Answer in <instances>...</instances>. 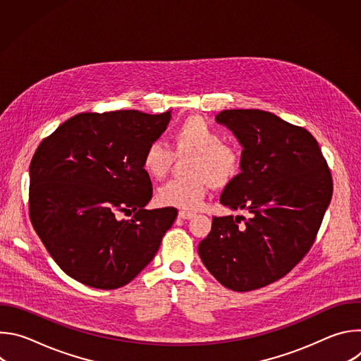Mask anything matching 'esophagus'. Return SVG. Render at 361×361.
Wrapping results in <instances>:
<instances>
[{
	"label": "esophagus",
	"instance_id": "esophagus-1",
	"mask_svg": "<svg viewBox=\"0 0 361 361\" xmlns=\"http://www.w3.org/2000/svg\"><path fill=\"white\" fill-rule=\"evenodd\" d=\"M178 217H180V219H183V220H190V219H192V217H194V213H191V212H185V210H181V212L178 213Z\"/></svg>",
	"mask_w": 361,
	"mask_h": 361
}]
</instances>
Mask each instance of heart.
<instances>
[{
    "mask_svg": "<svg viewBox=\"0 0 361 361\" xmlns=\"http://www.w3.org/2000/svg\"><path fill=\"white\" fill-rule=\"evenodd\" d=\"M224 134L201 117L184 120L173 133L171 144L177 156L191 154L190 178H173L157 191V198L164 205L194 210L198 209L209 184L224 187L240 173L241 154L224 142ZM174 152L161 141H152L144 151L141 166L154 180L167 176L174 161Z\"/></svg>",
    "mask_w": 361,
    "mask_h": 361,
    "instance_id": "heart-1",
    "label": "heart"
}]
</instances>
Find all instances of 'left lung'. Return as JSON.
<instances>
[{"label": "left lung", "mask_w": 361, "mask_h": 361, "mask_svg": "<svg viewBox=\"0 0 361 361\" xmlns=\"http://www.w3.org/2000/svg\"><path fill=\"white\" fill-rule=\"evenodd\" d=\"M216 121L243 145L241 173L226 185L220 202L250 217H213L198 254L224 287L251 291L284 277L312 248L333 180L305 128L262 110H224Z\"/></svg>", "instance_id": "1"}]
</instances>
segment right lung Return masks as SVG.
I'll return each instance as SVG.
<instances>
[{
    "mask_svg": "<svg viewBox=\"0 0 361 361\" xmlns=\"http://www.w3.org/2000/svg\"><path fill=\"white\" fill-rule=\"evenodd\" d=\"M171 111L81 113L41 141L30 164V219L61 270L94 288L128 284L160 248L177 209L145 210L141 166ZM120 212L133 214L120 221Z\"/></svg>",
    "mask_w": 361,
    "mask_h": 361,
    "instance_id": "obj_1",
    "label": "right lung"
}]
</instances>
